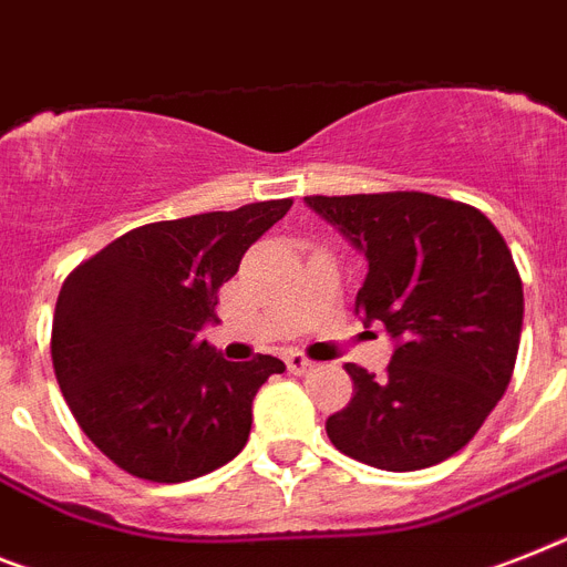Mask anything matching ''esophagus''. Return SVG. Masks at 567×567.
I'll use <instances>...</instances> for the list:
<instances>
[{
    "instance_id": "34e87169",
    "label": "esophagus",
    "mask_w": 567,
    "mask_h": 567,
    "mask_svg": "<svg viewBox=\"0 0 567 567\" xmlns=\"http://www.w3.org/2000/svg\"><path fill=\"white\" fill-rule=\"evenodd\" d=\"M285 363H288V370H291L293 375H308V372L315 370V361L302 355V352H288Z\"/></svg>"
}]
</instances>
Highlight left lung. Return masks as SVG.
<instances>
[{
	"label": "left lung",
	"instance_id": "1",
	"mask_svg": "<svg viewBox=\"0 0 567 567\" xmlns=\"http://www.w3.org/2000/svg\"><path fill=\"white\" fill-rule=\"evenodd\" d=\"M306 204L363 250L355 311L399 343L381 379L347 363L352 402L326 419L331 445L384 472L443 463L513 379L524 291L507 241L481 209L427 192Z\"/></svg>",
	"mask_w": 567,
	"mask_h": 567
}]
</instances>
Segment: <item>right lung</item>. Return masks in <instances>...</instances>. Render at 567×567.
Masks as SVG:
<instances>
[{
  "label": "right lung",
  "mask_w": 567,
  "mask_h": 567,
  "mask_svg": "<svg viewBox=\"0 0 567 567\" xmlns=\"http://www.w3.org/2000/svg\"><path fill=\"white\" fill-rule=\"evenodd\" d=\"M291 197L156 220L81 261L60 288L52 363L69 411L127 475L183 483L244 449L252 399L285 363H233L200 338L218 288Z\"/></svg>",
  "instance_id": "1"
}]
</instances>
